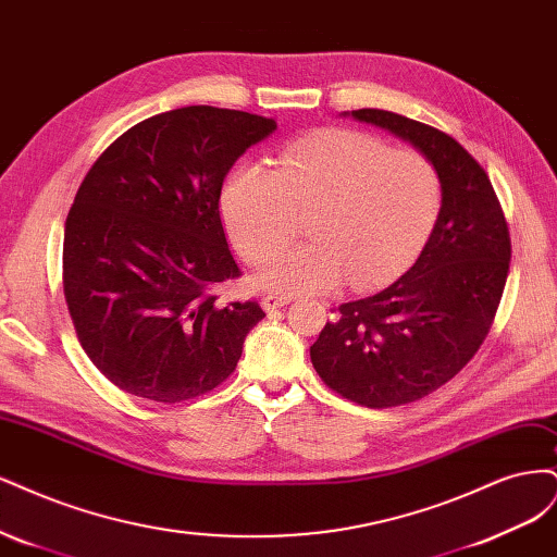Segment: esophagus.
Wrapping results in <instances>:
<instances>
[{
  "mask_svg": "<svg viewBox=\"0 0 557 557\" xmlns=\"http://www.w3.org/2000/svg\"><path fill=\"white\" fill-rule=\"evenodd\" d=\"M289 302H292V296H286V294H268L261 300L263 310H268V312H273L277 308H284V305H289Z\"/></svg>",
  "mask_w": 557,
  "mask_h": 557,
  "instance_id": "34e87169",
  "label": "esophagus"
}]
</instances>
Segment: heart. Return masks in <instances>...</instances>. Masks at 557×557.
<instances>
[{"label":"heart","mask_w":557,"mask_h":557,"mask_svg":"<svg viewBox=\"0 0 557 557\" xmlns=\"http://www.w3.org/2000/svg\"><path fill=\"white\" fill-rule=\"evenodd\" d=\"M440 203L433 161L354 129H319L289 143L277 171L245 161L220 196L228 240L249 265L274 257L295 214L311 210V243L276 253L259 275L284 294L329 292L345 277L368 289L398 275L433 231Z\"/></svg>","instance_id":"1"}]
</instances>
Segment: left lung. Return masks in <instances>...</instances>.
Returning a JSON list of instances; mask_svg holds the SVG:
<instances>
[{"label": "left lung", "mask_w": 557, "mask_h": 557, "mask_svg": "<svg viewBox=\"0 0 557 557\" xmlns=\"http://www.w3.org/2000/svg\"><path fill=\"white\" fill-rule=\"evenodd\" d=\"M345 115L411 143L442 181L417 263L384 292L339 305L310 347L314 370L339 396L398 407L454 380L486 339L507 284L509 226L486 171L456 138L391 111Z\"/></svg>", "instance_id": "left-lung-1"}]
</instances>
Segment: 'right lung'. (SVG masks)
I'll return each instance as SVG.
<instances>
[{"instance_id":"obj_1","label":"right lung","mask_w":557,"mask_h":557,"mask_svg":"<svg viewBox=\"0 0 557 557\" xmlns=\"http://www.w3.org/2000/svg\"><path fill=\"white\" fill-rule=\"evenodd\" d=\"M275 129L273 117L185 106L134 124L87 171L64 226V298L89 361L117 388L173 405L236 370L265 312L214 296L240 277L220 194Z\"/></svg>"}]
</instances>
